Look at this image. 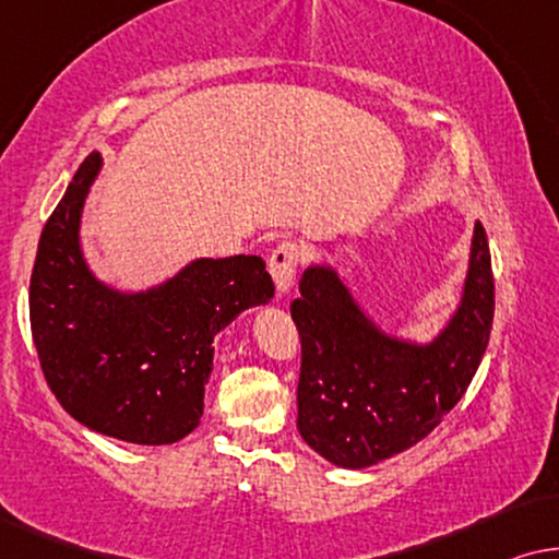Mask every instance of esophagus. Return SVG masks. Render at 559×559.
<instances>
[{
  "label": "esophagus",
  "instance_id": "1",
  "mask_svg": "<svg viewBox=\"0 0 559 559\" xmlns=\"http://www.w3.org/2000/svg\"><path fill=\"white\" fill-rule=\"evenodd\" d=\"M298 261H301V248L296 242H281V246L271 253L269 261V271L273 276V283H276L278 294H286L290 288V283L296 278V269Z\"/></svg>",
  "mask_w": 559,
  "mask_h": 559
}]
</instances>
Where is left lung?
Instances as JSON below:
<instances>
[{"mask_svg":"<svg viewBox=\"0 0 559 559\" xmlns=\"http://www.w3.org/2000/svg\"><path fill=\"white\" fill-rule=\"evenodd\" d=\"M298 290L290 304L301 336L296 426L342 468L374 466L426 438L463 397L489 344L493 276L481 223L461 301L426 344L377 326L332 265H309Z\"/></svg>","mask_w":559,"mask_h":559,"instance_id":"left-lung-1","label":"left lung"}]
</instances>
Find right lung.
<instances>
[{
    "label": "right lung",
    "mask_w": 559,
    "mask_h": 559,
    "mask_svg": "<svg viewBox=\"0 0 559 559\" xmlns=\"http://www.w3.org/2000/svg\"><path fill=\"white\" fill-rule=\"evenodd\" d=\"M78 167L47 219L29 278V324L52 395L85 428L139 445H167L200 426L215 336L269 304L263 258H198L146 290L98 281L81 250V215L100 171Z\"/></svg>",
    "instance_id": "right-lung-1"
}]
</instances>
